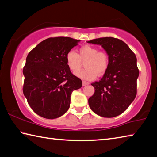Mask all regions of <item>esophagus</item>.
I'll list each match as a JSON object with an SVG mask.
<instances>
[{
	"instance_id": "34e87169",
	"label": "esophagus",
	"mask_w": 157,
	"mask_h": 157,
	"mask_svg": "<svg viewBox=\"0 0 157 157\" xmlns=\"http://www.w3.org/2000/svg\"><path fill=\"white\" fill-rule=\"evenodd\" d=\"M88 82H86V81H83L82 82V85H83V86H86V85H88Z\"/></svg>"
}]
</instances>
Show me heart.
<instances>
[{
	"instance_id": "obj_1",
	"label": "heart",
	"mask_w": 157,
	"mask_h": 157,
	"mask_svg": "<svg viewBox=\"0 0 157 157\" xmlns=\"http://www.w3.org/2000/svg\"><path fill=\"white\" fill-rule=\"evenodd\" d=\"M66 62L69 69L76 71L85 62L86 69L77 71L75 75L78 78L93 80L97 75L101 76L106 73L109 67V57L105 51H99L98 48L86 44L79 49V53L71 50L66 54Z\"/></svg>"
}]
</instances>
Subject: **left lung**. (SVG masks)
Wrapping results in <instances>:
<instances>
[{"mask_svg":"<svg viewBox=\"0 0 157 157\" xmlns=\"http://www.w3.org/2000/svg\"><path fill=\"white\" fill-rule=\"evenodd\" d=\"M101 45L109 57V67L100 81L91 85L94 95L88 104L94 113L104 117H114L123 113L136 95L139 69L136 58L121 40L106 37L88 41Z\"/></svg>","mask_w":157,"mask_h":157,"instance_id":"1","label":"left lung"}]
</instances>
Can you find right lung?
Instances as JSON below:
<instances>
[{
	"mask_svg": "<svg viewBox=\"0 0 157 157\" xmlns=\"http://www.w3.org/2000/svg\"><path fill=\"white\" fill-rule=\"evenodd\" d=\"M80 42L69 37L49 38L28 54L23 69V93L37 115L56 119L69 110L71 95L82 82L71 73L66 54Z\"/></svg>",
	"mask_w": 157,
	"mask_h": 157,
	"instance_id": "right-lung-1",
	"label": "right lung"
}]
</instances>
